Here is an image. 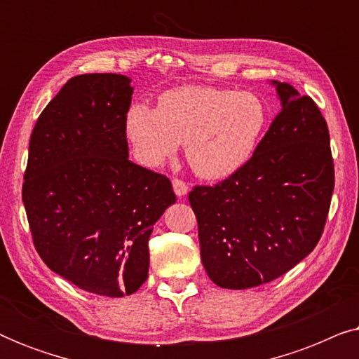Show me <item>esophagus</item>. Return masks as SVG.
I'll return each mask as SVG.
<instances>
[{"mask_svg": "<svg viewBox=\"0 0 359 359\" xmlns=\"http://www.w3.org/2000/svg\"><path fill=\"white\" fill-rule=\"evenodd\" d=\"M171 183H173V191H175V194L178 196V198H181V196H186V194H188L189 186L186 184L184 181H181V180H173V181H171Z\"/></svg>", "mask_w": 359, "mask_h": 359, "instance_id": "34e87169", "label": "esophagus"}]
</instances>
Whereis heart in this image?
<instances>
[{"label": "heart", "instance_id": "1", "mask_svg": "<svg viewBox=\"0 0 359 359\" xmlns=\"http://www.w3.org/2000/svg\"><path fill=\"white\" fill-rule=\"evenodd\" d=\"M268 119L255 93L186 85L165 91L158 107L132 104L126 129L147 166L158 168L184 142L186 158L201 178L225 180L253 158Z\"/></svg>", "mask_w": 359, "mask_h": 359}]
</instances>
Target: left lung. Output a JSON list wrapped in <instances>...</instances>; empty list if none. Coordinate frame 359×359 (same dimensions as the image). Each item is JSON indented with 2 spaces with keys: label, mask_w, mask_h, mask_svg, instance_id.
Returning a JSON list of instances; mask_svg holds the SVG:
<instances>
[{
  "label": "left lung",
  "mask_w": 359,
  "mask_h": 359,
  "mask_svg": "<svg viewBox=\"0 0 359 359\" xmlns=\"http://www.w3.org/2000/svg\"><path fill=\"white\" fill-rule=\"evenodd\" d=\"M281 111L242 170L196 186L201 259L212 283L248 289L287 273L322 237L335 173L327 122L296 88L271 81Z\"/></svg>",
  "instance_id": "left-lung-1"
}]
</instances>
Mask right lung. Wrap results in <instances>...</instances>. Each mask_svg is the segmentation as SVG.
I'll use <instances>...</instances> for the list:
<instances>
[{
    "label": "right lung",
    "instance_id": "right-lung-1",
    "mask_svg": "<svg viewBox=\"0 0 359 359\" xmlns=\"http://www.w3.org/2000/svg\"><path fill=\"white\" fill-rule=\"evenodd\" d=\"M130 78L68 80L29 142L22 203L43 263L83 291L134 294L149 278V238L176 196L166 176L132 163Z\"/></svg>",
    "mask_w": 359,
    "mask_h": 359
}]
</instances>
